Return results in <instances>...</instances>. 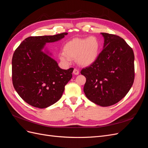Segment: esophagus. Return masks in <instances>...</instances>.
<instances>
[{
  "instance_id": "1",
  "label": "esophagus",
  "mask_w": 148,
  "mask_h": 148,
  "mask_svg": "<svg viewBox=\"0 0 148 148\" xmlns=\"http://www.w3.org/2000/svg\"><path fill=\"white\" fill-rule=\"evenodd\" d=\"M73 74L74 75H78L79 73V70H78V69H74V70H73Z\"/></svg>"
}]
</instances>
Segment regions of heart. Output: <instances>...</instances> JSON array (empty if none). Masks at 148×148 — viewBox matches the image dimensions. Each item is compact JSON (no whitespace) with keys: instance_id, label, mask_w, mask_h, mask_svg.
Instances as JSON below:
<instances>
[{"instance_id":"obj_1","label":"heart","mask_w":148,"mask_h":148,"mask_svg":"<svg viewBox=\"0 0 148 148\" xmlns=\"http://www.w3.org/2000/svg\"><path fill=\"white\" fill-rule=\"evenodd\" d=\"M101 44L95 36L86 38H75L64 46V52L60 53V59L69 62L76 59L77 63L83 66L92 65L99 55Z\"/></svg>"}]
</instances>
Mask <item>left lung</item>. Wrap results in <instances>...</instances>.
Wrapping results in <instances>:
<instances>
[{"instance_id":"1","label":"left lung","mask_w":148,"mask_h":148,"mask_svg":"<svg viewBox=\"0 0 148 148\" xmlns=\"http://www.w3.org/2000/svg\"><path fill=\"white\" fill-rule=\"evenodd\" d=\"M104 39L103 50L97 60L83 69L86 78L83 91L88 99L102 107L114 105L131 89L135 78L133 49L119 36L101 33Z\"/></svg>"}]
</instances>
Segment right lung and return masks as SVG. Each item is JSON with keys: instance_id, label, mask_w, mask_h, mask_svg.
Wrapping results in <instances>:
<instances>
[{"instance_id": "obj_1", "label": "right lung", "mask_w": 148, "mask_h": 148, "mask_svg": "<svg viewBox=\"0 0 148 148\" xmlns=\"http://www.w3.org/2000/svg\"><path fill=\"white\" fill-rule=\"evenodd\" d=\"M67 33L26 38L12 57V82L18 95L28 104L46 108L59 101L72 78L73 68L60 69L45 47L60 41Z\"/></svg>"}]
</instances>
